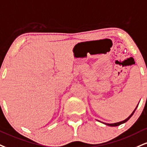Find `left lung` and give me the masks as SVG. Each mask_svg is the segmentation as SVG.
<instances>
[{"instance_id": "obj_1", "label": "left lung", "mask_w": 147, "mask_h": 147, "mask_svg": "<svg viewBox=\"0 0 147 147\" xmlns=\"http://www.w3.org/2000/svg\"><path fill=\"white\" fill-rule=\"evenodd\" d=\"M138 104L137 107H136L135 109H134V112H132L130 116H129V117L127 118H126V119L124 120V121H121V122H118V123H111V124H109V123H104V124H105V125H108V126H110V127H116V126H118V125H121V124H123V123H126V122H127V121H128V120L129 119V118H130L132 116H133L134 113L135 112L136 109V108H137V107H138Z\"/></svg>"}]
</instances>
